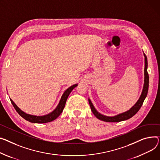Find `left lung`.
Listing matches in <instances>:
<instances>
[{"mask_svg":"<svg viewBox=\"0 0 160 160\" xmlns=\"http://www.w3.org/2000/svg\"><path fill=\"white\" fill-rule=\"evenodd\" d=\"M143 56L145 57V68H144V83H143V87L142 89V94L139 99L138 100L136 103L132 106V107L128 111H127L124 112L120 113L117 115L113 116H105L103 115L99 112L97 111V110L95 109L94 105L91 102V100L89 98V103L91 107V109L94 114V115L97 117V118L100 120L107 122H119L123 120H128L135 115L138 111L140 110L141 108L142 105L147 97L148 89V82H149V77H148V74L147 72V66H148V63H147V58L145 55V53L143 52Z\"/></svg>","mask_w":160,"mask_h":160,"instance_id":"1","label":"left lung"}]
</instances>
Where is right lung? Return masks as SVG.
Masks as SVG:
<instances>
[{"instance_id":"add662e5","label":"right lung","mask_w":160,"mask_h":160,"mask_svg":"<svg viewBox=\"0 0 160 160\" xmlns=\"http://www.w3.org/2000/svg\"><path fill=\"white\" fill-rule=\"evenodd\" d=\"M77 86H78L77 83L74 84V85H72V86H71V87H69L68 89H67L65 91V92L63 93L62 97L60 98V100L58 105L57 106V108L52 112L42 116H36V115H32V114L26 113L25 112L21 110L11 98H10V100H11V102H12V103L13 104L14 108L15 109L17 112L18 113V114L22 116V118H24L26 120L29 121V122H31V123H48V122H50L55 120L60 115L63 109H64L65 105L69 94L72 91V89H74V88H75Z\"/></svg>"}]
</instances>
